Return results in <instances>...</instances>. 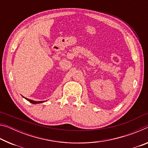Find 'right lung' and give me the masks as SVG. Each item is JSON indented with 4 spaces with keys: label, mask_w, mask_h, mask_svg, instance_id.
<instances>
[{
    "label": "right lung",
    "mask_w": 148,
    "mask_h": 148,
    "mask_svg": "<svg viewBox=\"0 0 148 148\" xmlns=\"http://www.w3.org/2000/svg\"><path fill=\"white\" fill-rule=\"evenodd\" d=\"M23 97V98L27 100V101H28L29 102H31V103L34 104H39V103H42V102H44V101H32V100H30V99H27V98H25V97Z\"/></svg>",
    "instance_id": "right-lung-1"
}]
</instances>
